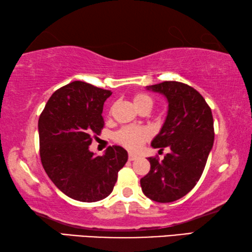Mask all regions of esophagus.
I'll list each match as a JSON object with an SVG mask.
<instances>
[{
  "instance_id": "34e87169",
  "label": "esophagus",
  "mask_w": 252,
  "mask_h": 252,
  "mask_svg": "<svg viewBox=\"0 0 252 252\" xmlns=\"http://www.w3.org/2000/svg\"><path fill=\"white\" fill-rule=\"evenodd\" d=\"M136 158H137V156L134 155V154H129V155H128V160H129V161H133V160H135Z\"/></svg>"
}]
</instances>
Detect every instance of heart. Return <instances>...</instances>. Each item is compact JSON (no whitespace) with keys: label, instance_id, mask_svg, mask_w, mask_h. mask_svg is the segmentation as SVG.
Listing matches in <instances>:
<instances>
[{"label":"heart","instance_id":"obj_1","mask_svg":"<svg viewBox=\"0 0 252 252\" xmlns=\"http://www.w3.org/2000/svg\"><path fill=\"white\" fill-rule=\"evenodd\" d=\"M134 105L136 106L139 112L143 109L151 110L153 108L154 100L151 96L146 93H137L133 97ZM151 137V131L145 127H136V126H127L119 129L114 135L115 140L118 144H121L129 151H136L146 140Z\"/></svg>","mask_w":252,"mask_h":252}]
</instances>
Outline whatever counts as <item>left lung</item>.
I'll return each instance as SVG.
<instances>
[{"label": "left lung", "instance_id": "8db88e82", "mask_svg": "<svg viewBox=\"0 0 252 252\" xmlns=\"http://www.w3.org/2000/svg\"><path fill=\"white\" fill-rule=\"evenodd\" d=\"M168 100V113L153 139L154 148L170 149L164 159L149 157L151 170L140 179L145 196L157 202H171L191 190L200 179L213 148L214 118L209 105L195 88L180 82L147 86Z\"/></svg>", "mask_w": 252, "mask_h": 252}]
</instances>
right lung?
Wrapping results in <instances>:
<instances>
[{
  "instance_id": "right-lung-1",
  "label": "right lung",
  "mask_w": 252,
  "mask_h": 252,
  "mask_svg": "<svg viewBox=\"0 0 252 252\" xmlns=\"http://www.w3.org/2000/svg\"><path fill=\"white\" fill-rule=\"evenodd\" d=\"M112 92L75 81L53 94L38 118L39 156L55 186L72 199H104L116 184L118 171L128 159L121 146L108 147L103 156L90 151L93 137L104 127L105 100Z\"/></svg>"
}]
</instances>
